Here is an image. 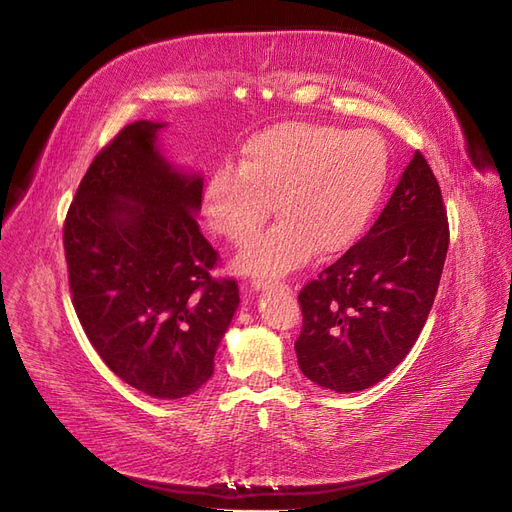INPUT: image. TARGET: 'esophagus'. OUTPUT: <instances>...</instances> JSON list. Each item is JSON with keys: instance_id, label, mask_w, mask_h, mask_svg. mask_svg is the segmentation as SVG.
Instances as JSON below:
<instances>
[{"instance_id": "esophagus-1", "label": "esophagus", "mask_w": 512, "mask_h": 512, "mask_svg": "<svg viewBox=\"0 0 512 512\" xmlns=\"http://www.w3.org/2000/svg\"><path fill=\"white\" fill-rule=\"evenodd\" d=\"M266 287H276V289H287L289 285L278 283V280H266V278H253V289H266Z\"/></svg>"}]
</instances>
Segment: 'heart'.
<instances>
[{"label": "heart", "mask_w": 512, "mask_h": 512, "mask_svg": "<svg viewBox=\"0 0 512 512\" xmlns=\"http://www.w3.org/2000/svg\"><path fill=\"white\" fill-rule=\"evenodd\" d=\"M389 178V148L368 129L291 121L255 134L240 168L225 163L210 176L204 210L210 227L246 244L270 219L280 221L238 257V270L272 278L317 251H344L368 225Z\"/></svg>", "instance_id": "b5f03b06"}]
</instances>
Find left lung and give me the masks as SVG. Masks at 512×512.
<instances>
[{
  "label": "left lung",
  "mask_w": 512,
  "mask_h": 512,
  "mask_svg": "<svg viewBox=\"0 0 512 512\" xmlns=\"http://www.w3.org/2000/svg\"><path fill=\"white\" fill-rule=\"evenodd\" d=\"M447 249L440 185L417 151L370 232L302 287L304 376L338 393L383 381L421 334Z\"/></svg>",
  "instance_id": "8db88e82"
}]
</instances>
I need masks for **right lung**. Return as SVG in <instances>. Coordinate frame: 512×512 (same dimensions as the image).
Segmentation results:
<instances>
[{
	"instance_id": "add662e5",
	"label": "right lung",
	"mask_w": 512,
	"mask_h": 512,
	"mask_svg": "<svg viewBox=\"0 0 512 512\" xmlns=\"http://www.w3.org/2000/svg\"><path fill=\"white\" fill-rule=\"evenodd\" d=\"M163 123L125 125L82 176L63 223L72 304L119 378L161 400L200 389L240 304L234 278L202 236L200 176L157 151Z\"/></svg>"
}]
</instances>
